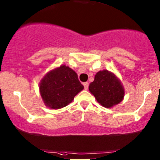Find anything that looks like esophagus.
I'll return each instance as SVG.
<instances>
[{
    "label": "esophagus",
    "instance_id": "esophagus-1",
    "mask_svg": "<svg viewBox=\"0 0 160 160\" xmlns=\"http://www.w3.org/2000/svg\"><path fill=\"white\" fill-rule=\"evenodd\" d=\"M83 86H84V88L85 89H88V87H89V83H87V82H86V83H83Z\"/></svg>",
    "mask_w": 160,
    "mask_h": 160
}]
</instances>
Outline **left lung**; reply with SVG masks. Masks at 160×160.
Returning a JSON list of instances; mask_svg holds the SVG:
<instances>
[{
	"mask_svg": "<svg viewBox=\"0 0 160 160\" xmlns=\"http://www.w3.org/2000/svg\"><path fill=\"white\" fill-rule=\"evenodd\" d=\"M89 90L96 101L105 108H112L124 99V89L121 80L114 73L103 70L96 73Z\"/></svg>",
	"mask_w": 160,
	"mask_h": 160,
	"instance_id": "left-lung-1",
	"label": "left lung"
}]
</instances>
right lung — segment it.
I'll list each match as a JSON object with an SVG mask.
<instances>
[{"instance_id":"right-lung-1","label":"right lung","mask_w":160,"mask_h":160,"mask_svg":"<svg viewBox=\"0 0 160 160\" xmlns=\"http://www.w3.org/2000/svg\"><path fill=\"white\" fill-rule=\"evenodd\" d=\"M83 88L76 72L64 64L48 71L39 83L44 104L52 109H59L69 105Z\"/></svg>"}]
</instances>
